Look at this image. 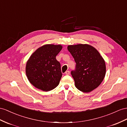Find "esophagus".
Instances as JSON below:
<instances>
[{"instance_id":"obj_1","label":"esophagus","mask_w":127,"mask_h":127,"mask_svg":"<svg viewBox=\"0 0 127 127\" xmlns=\"http://www.w3.org/2000/svg\"><path fill=\"white\" fill-rule=\"evenodd\" d=\"M70 71H66L65 72V74H67V75H68V74H70Z\"/></svg>"}]
</instances>
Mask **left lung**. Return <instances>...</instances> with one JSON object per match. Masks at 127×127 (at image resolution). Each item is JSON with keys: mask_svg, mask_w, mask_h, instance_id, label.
Returning <instances> with one entry per match:
<instances>
[{"mask_svg": "<svg viewBox=\"0 0 127 127\" xmlns=\"http://www.w3.org/2000/svg\"><path fill=\"white\" fill-rule=\"evenodd\" d=\"M67 50L76 63L71 72L76 88L85 93L97 88L106 74L105 62L98 51L87 44L68 45Z\"/></svg>", "mask_w": 127, "mask_h": 127, "instance_id": "obj_1", "label": "left lung"}]
</instances>
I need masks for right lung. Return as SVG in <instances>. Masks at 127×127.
Listing matches in <instances>:
<instances>
[{
	"mask_svg": "<svg viewBox=\"0 0 127 127\" xmlns=\"http://www.w3.org/2000/svg\"><path fill=\"white\" fill-rule=\"evenodd\" d=\"M62 49L60 44L44 45L34 52L27 62V78L37 89L47 92L58 85L62 73L56 56Z\"/></svg>",
	"mask_w": 127,
	"mask_h": 127,
	"instance_id": "1",
	"label": "right lung"
}]
</instances>
